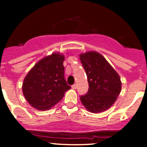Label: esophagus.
<instances>
[{"label":"esophagus","instance_id":"esophagus-1","mask_svg":"<svg viewBox=\"0 0 147 147\" xmlns=\"http://www.w3.org/2000/svg\"><path fill=\"white\" fill-rule=\"evenodd\" d=\"M76 88H77V86H76V84H74V85H72V88L73 89H76Z\"/></svg>","mask_w":147,"mask_h":147}]
</instances>
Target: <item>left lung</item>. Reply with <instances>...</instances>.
I'll list each match as a JSON object with an SVG mask.
<instances>
[{
  "mask_svg": "<svg viewBox=\"0 0 147 147\" xmlns=\"http://www.w3.org/2000/svg\"><path fill=\"white\" fill-rule=\"evenodd\" d=\"M80 59L89 83L88 92L80 96V100L90 112H103L117 99L121 90L120 77L98 53L90 51L82 54Z\"/></svg>",
  "mask_w": 147,
  "mask_h": 147,
  "instance_id": "8db88e82",
  "label": "left lung"
}]
</instances>
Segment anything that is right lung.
Here are the masks:
<instances>
[{
  "mask_svg": "<svg viewBox=\"0 0 147 147\" xmlns=\"http://www.w3.org/2000/svg\"><path fill=\"white\" fill-rule=\"evenodd\" d=\"M65 57L53 54L39 61L28 72L23 84V93L27 102L40 110H47L71 89L65 79Z\"/></svg>",
  "mask_w": 147,
  "mask_h": 147,
  "instance_id": "right-lung-1",
  "label": "right lung"
}]
</instances>
